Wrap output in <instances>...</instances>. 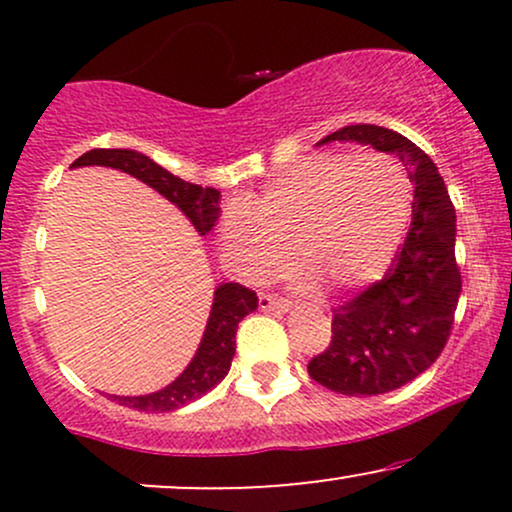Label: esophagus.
<instances>
[{
    "label": "esophagus",
    "instance_id": "34e87169",
    "mask_svg": "<svg viewBox=\"0 0 512 512\" xmlns=\"http://www.w3.org/2000/svg\"><path fill=\"white\" fill-rule=\"evenodd\" d=\"M260 308L262 310H274V313H289V303L281 301V298L274 296H260Z\"/></svg>",
    "mask_w": 512,
    "mask_h": 512
}]
</instances>
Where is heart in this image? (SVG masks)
I'll list each match as a JSON object with an SVG mask.
<instances>
[{
    "label": "heart",
    "instance_id": "b5f03b06",
    "mask_svg": "<svg viewBox=\"0 0 512 512\" xmlns=\"http://www.w3.org/2000/svg\"><path fill=\"white\" fill-rule=\"evenodd\" d=\"M411 182L383 154L313 156L281 173L260 197L231 207L219 236L228 267L264 284L291 264H308V284L337 291L375 284L402 243Z\"/></svg>",
    "mask_w": 512,
    "mask_h": 512
}]
</instances>
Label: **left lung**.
I'll use <instances>...</instances> for the list:
<instances>
[{
    "instance_id": "1",
    "label": "left lung",
    "mask_w": 512,
    "mask_h": 512,
    "mask_svg": "<svg viewBox=\"0 0 512 512\" xmlns=\"http://www.w3.org/2000/svg\"><path fill=\"white\" fill-rule=\"evenodd\" d=\"M356 142L395 154L414 185L407 240L380 284L334 310L332 342L308 363L315 383L346 397L385 395L419 378L448 342L462 279L455 207L436 163L399 132L349 125L315 146Z\"/></svg>"
}]
</instances>
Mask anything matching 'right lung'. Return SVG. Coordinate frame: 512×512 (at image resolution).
Segmentation results:
<instances>
[{
  "mask_svg": "<svg viewBox=\"0 0 512 512\" xmlns=\"http://www.w3.org/2000/svg\"><path fill=\"white\" fill-rule=\"evenodd\" d=\"M84 166L122 170V173L142 180L144 185H149L158 195L166 197L170 204H175L187 216V221L195 226L199 236H207L221 216L219 190L180 180L178 175L168 173L166 168L158 166L154 158L139 154L134 149L86 151L84 156H79L72 163V168ZM252 310H257L255 291L233 284V281L219 284L214 289V303H211L202 342H199L195 356H192V361L187 363L178 378L166 387H161V390L149 392V395H110V399L129 409L166 414V411L182 409L190 402H195V399L204 397L231 370V361L236 356L238 322L245 315H250Z\"/></svg>",
  "mask_w": 512,
  "mask_h": 512,
  "instance_id": "obj_1",
  "label": "right lung"
}]
</instances>
